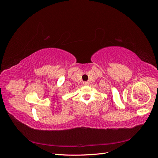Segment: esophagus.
<instances>
[{"label":"esophagus","mask_w":158,"mask_h":158,"mask_svg":"<svg viewBox=\"0 0 158 158\" xmlns=\"http://www.w3.org/2000/svg\"><path fill=\"white\" fill-rule=\"evenodd\" d=\"M88 84H89V83L88 81H84V82H83V85H88Z\"/></svg>","instance_id":"1"}]
</instances>
